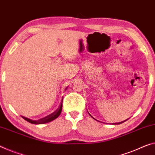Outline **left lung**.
Returning a JSON list of instances; mask_svg holds the SVG:
<instances>
[{"instance_id": "1", "label": "left lung", "mask_w": 155, "mask_h": 155, "mask_svg": "<svg viewBox=\"0 0 155 155\" xmlns=\"http://www.w3.org/2000/svg\"><path fill=\"white\" fill-rule=\"evenodd\" d=\"M89 115H90V114H89ZM90 116H91V115H90ZM91 117H92V116H91ZM93 118V117H92ZM94 118V119H95L94 118ZM95 120H96V119H95ZM125 120H124V121H122V122H119V123H112V124L113 125H118V124H120V123H123V122H125Z\"/></svg>"}]
</instances>
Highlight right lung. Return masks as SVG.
<instances>
[{
    "mask_svg": "<svg viewBox=\"0 0 155 155\" xmlns=\"http://www.w3.org/2000/svg\"><path fill=\"white\" fill-rule=\"evenodd\" d=\"M62 101H63V98H62ZM62 101H61L60 105H59V107L56 110L54 111V112H53L51 114H49V115L46 116V117L39 119V120H31V119L24 117V116H21V117H22L23 119H25V120H27L28 122L32 123V124H35V125L44 124V123L51 122V121L54 120V119H56L59 115H60V114L61 112V109H62Z\"/></svg>",
    "mask_w": 155,
    "mask_h": 155,
    "instance_id": "obj_1",
    "label": "right lung"
}]
</instances>
